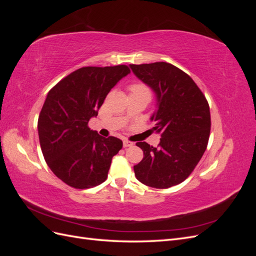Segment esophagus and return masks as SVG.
Listing matches in <instances>:
<instances>
[{
	"mask_svg": "<svg viewBox=\"0 0 256 256\" xmlns=\"http://www.w3.org/2000/svg\"><path fill=\"white\" fill-rule=\"evenodd\" d=\"M122 145H124V147H130V146L134 145V142H130L128 140H124Z\"/></svg>",
	"mask_w": 256,
	"mask_h": 256,
	"instance_id": "esophagus-1",
	"label": "esophagus"
}]
</instances>
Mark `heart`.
<instances>
[{
    "label": "heart",
    "mask_w": 256,
    "mask_h": 256,
    "mask_svg": "<svg viewBox=\"0 0 256 256\" xmlns=\"http://www.w3.org/2000/svg\"><path fill=\"white\" fill-rule=\"evenodd\" d=\"M131 92H148V88H147L144 84L141 83H136L130 86Z\"/></svg>",
    "instance_id": "1"
}]
</instances>
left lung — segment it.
<instances>
[{
	"mask_svg": "<svg viewBox=\"0 0 256 256\" xmlns=\"http://www.w3.org/2000/svg\"><path fill=\"white\" fill-rule=\"evenodd\" d=\"M154 92L157 110L150 120L160 134L158 147L138 142L144 157L134 166L136 180L157 189L182 182L204 154L210 134V111L196 82L180 68L157 62L130 65Z\"/></svg>",
	"mask_w": 256,
	"mask_h": 256,
	"instance_id": "left-lung-1",
	"label": "left lung"
}]
</instances>
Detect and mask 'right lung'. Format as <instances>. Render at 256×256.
<instances>
[{
    "label": "right lung",
    "instance_id": "right-lung-1",
    "mask_svg": "<svg viewBox=\"0 0 256 256\" xmlns=\"http://www.w3.org/2000/svg\"><path fill=\"white\" fill-rule=\"evenodd\" d=\"M129 72L126 65L82 67L49 90L38 118L40 143L51 171L70 187L88 189L106 180L122 142L99 136L88 122Z\"/></svg>",
    "mask_w": 256,
    "mask_h": 256
}]
</instances>
